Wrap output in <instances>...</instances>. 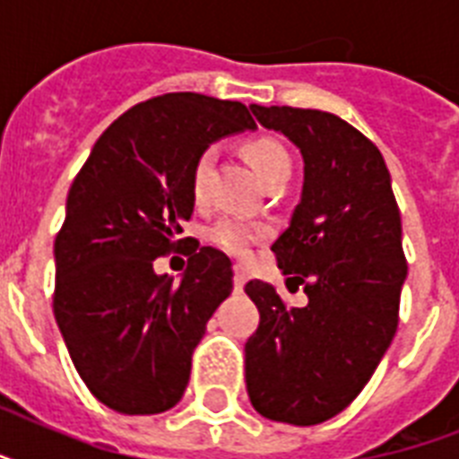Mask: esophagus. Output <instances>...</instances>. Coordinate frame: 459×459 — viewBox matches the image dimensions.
<instances>
[{"instance_id": "esophagus-1", "label": "esophagus", "mask_w": 459, "mask_h": 459, "mask_svg": "<svg viewBox=\"0 0 459 459\" xmlns=\"http://www.w3.org/2000/svg\"><path fill=\"white\" fill-rule=\"evenodd\" d=\"M233 272H236V276H233V288H236V293H240L245 286V281H247V273H245L243 266H236Z\"/></svg>"}]
</instances>
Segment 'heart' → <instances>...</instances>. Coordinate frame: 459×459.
<instances>
[{"instance_id":"heart-1","label":"heart","mask_w":459,"mask_h":459,"mask_svg":"<svg viewBox=\"0 0 459 459\" xmlns=\"http://www.w3.org/2000/svg\"><path fill=\"white\" fill-rule=\"evenodd\" d=\"M243 154L262 180H269L281 169H290V154L286 152V147L281 145L279 140L269 138V135H257V138L245 140ZM212 161H214V152L204 150L193 166L190 186H193V195L197 200L204 195V187H207V176L209 169H212ZM257 238V229H252V226L238 221V219H221V221L214 223L212 230H209V240L216 247L229 252V255H236V257H245Z\"/></svg>"}]
</instances>
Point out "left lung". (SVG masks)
Wrapping results in <instances>:
<instances>
[{
    "label": "left lung",
    "mask_w": 459,
    "mask_h": 459,
    "mask_svg": "<svg viewBox=\"0 0 459 459\" xmlns=\"http://www.w3.org/2000/svg\"><path fill=\"white\" fill-rule=\"evenodd\" d=\"M250 109L305 161L300 202L272 252L309 302L286 307L264 281L245 286L259 309L245 342L247 395L266 420L312 427L359 395L395 335L407 279L400 209L378 147L348 121L319 109Z\"/></svg>",
    "instance_id": "left-lung-1"
}]
</instances>
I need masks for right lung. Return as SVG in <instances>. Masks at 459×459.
Masks as SVG:
<instances>
[{
  "mask_svg": "<svg viewBox=\"0 0 459 459\" xmlns=\"http://www.w3.org/2000/svg\"><path fill=\"white\" fill-rule=\"evenodd\" d=\"M257 128L230 100L169 92L135 104L92 147L54 240V316L75 369L121 414L171 410L209 316L233 290L230 259L193 247L183 279L154 273L193 216V166L214 140Z\"/></svg>",
  "mask_w": 459,
  "mask_h": 459,
  "instance_id": "right-lung-1",
  "label": "right lung"
}]
</instances>
